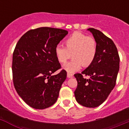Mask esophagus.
Instances as JSON below:
<instances>
[{"mask_svg": "<svg viewBox=\"0 0 129 129\" xmlns=\"http://www.w3.org/2000/svg\"><path fill=\"white\" fill-rule=\"evenodd\" d=\"M67 77H68V78H71V77H73V75L71 74L68 73V74H67Z\"/></svg>", "mask_w": 129, "mask_h": 129, "instance_id": "34e87169", "label": "esophagus"}]
</instances>
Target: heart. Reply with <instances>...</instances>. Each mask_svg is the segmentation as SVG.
I'll return each instance as SVG.
<instances>
[{
    "instance_id": "1",
    "label": "heart",
    "mask_w": 129,
    "mask_h": 129,
    "mask_svg": "<svg viewBox=\"0 0 129 129\" xmlns=\"http://www.w3.org/2000/svg\"><path fill=\"white\" fill-rule=\"evenodd\" d=\"M65 48L57 46L55 57L59 63L64 64L72 55L73 60L63 67L68 73L80 70L82 65L88 67L94 62L97 54V43L94 38L75 32L66 39Z\"/></svg>"
}]
</instances>
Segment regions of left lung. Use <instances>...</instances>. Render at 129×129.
Instances as JSON below:
<instances>
[{
  "mask_svg": "<svg viewBox=\"0 0 129 129\" xmlns=\"http://www.w3.org/2000/svg\"><path fill=\"white\" fill-rule=\"evenodd\" d=\"M97 43L94 62L81 74H76V100L81 105L95 108L104 102L116 85L119 69V57L114 42L100 30L88 28ZM83 75H88L84 78Z\"/></svg>",
  "mask_w": 129,
  "mask_h": 129,
  "instance_id": "left-lung-1",
  "label": "left lung"
}]
</instances>
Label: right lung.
I'll return each instance as SVG.
<instances>
[{"label": "right lung", "mask_w": 129, "mask_h": 129, "mask_svg": "<svg viewBox=\"0 0 129 129\" xmlns=\"http://www.w3.org/2000/svg\"><path fill=\"white\" fill-rule=\"evenodd\" d=\"M68 31L42 27L31 29L20 37L13 54L15 88L26 104L35 109L53 105L59 96L67 72L61 70L55 48Z\"/></svg>", "instance_id": "1"}]
</instances>
